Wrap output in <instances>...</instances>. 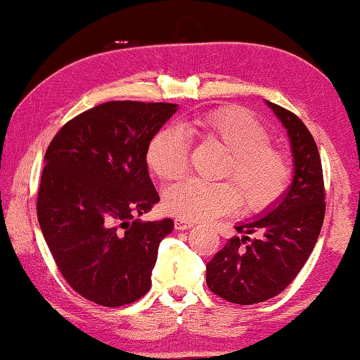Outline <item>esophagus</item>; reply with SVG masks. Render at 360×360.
<instances>
[{"instance_id":"1","label":"esophagus","mask_w":360,"mask_h":360,"mask_svg":"<svg viewBox=\"0 0 360 360\" xmlns=\"http://www.w3.org/2000/svg\"><path fill=\"white\" fill-rule=\"evenodd\" d=\"M174 224H175V229H177V230H186V229H191L194 226L191 221H186V219H181V218L175 219Z\"/></svg>"}]
</instances>
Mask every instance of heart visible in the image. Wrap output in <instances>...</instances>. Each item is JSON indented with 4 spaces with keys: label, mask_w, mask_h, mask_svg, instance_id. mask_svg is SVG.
<instances>
[{
    "label": "heart",
    "mask_w": 360,
    "mask_h": 360,
    "mask_svg": "<svg viewBox=\"0 0 360 360\" xmlns=\"http://www.w3.org/2000/svg\"><path fill=\"white\" fill-rule=\"evenodd\" d=\"M183 133L227 152L221 179L202 183L186 180L166 189L162 205L169 214L186 221H210L232 213L260 214L273 208L290 186L293 167L288 155L269 142L268 128L240 108H221L183 124ZM166 127L153 134L146 147V161L162 180H179L189 162L186 136Z\"/></svg>",
    "instance_id": "heart-1"
}]
</instances>
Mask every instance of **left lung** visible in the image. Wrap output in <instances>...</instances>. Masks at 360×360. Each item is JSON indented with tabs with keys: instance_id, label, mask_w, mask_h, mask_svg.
Listing matches in <instances>:
<instances>
[{
	"instance_id": "8db88e82",
	"label": "left lung",
	"mask_w": 360,
	"mask_h": 360,
	"mask_svg": "<svg viewBox=\"0 0 360 360\" xmlns=\"http://www.w3.org/2000/svg\"><path fill=\"white\" fill-rule=\"evenodd\" d=\"M266 103L288 133L293 181L266 214L238 224L235 229L243 236L227 240L207 263L208 288L240 306L268 301L290 285L315 248L326 212L321 158L314 136L296 114ZM250 233H260L261 238L250 240Z\"/></svg>"
}]
</instances>
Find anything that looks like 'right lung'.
I'll return each mask as SVG.
<instances>
[{"label":"right lung","instance_id":"add662e5","mask_svg":"<svg viewBox=\"0 0 360 360\" xmlns=\"http://www.w3.org/2000/svg\"><path fill=\"white\" fill-rule=\"evenodd\" d=\"M175 111L172 103L106 101L67 122L46 148L37 219L60 274L87 301L120 307L152 285L174 221L136 219L160 200L146 147Z\"/></svg>","mask_w":360,"mask_h":360}]
</instances>
